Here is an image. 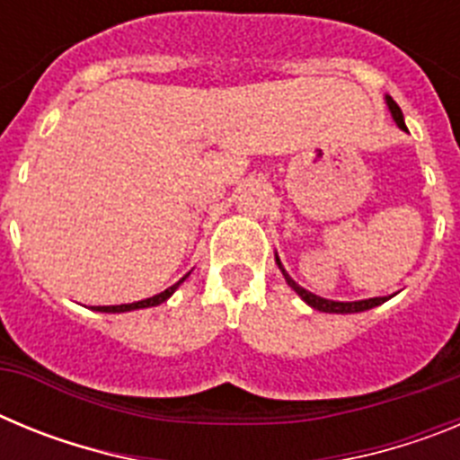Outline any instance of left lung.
<instances>
[{
  "label": "left lung",
  "mask_w": 460,
  "mask_h": 460,
  "mask_svg": "<svg viewBox=\"0 0 460 460\" xmlns=\"http://www.w3.org/2000/svg\"><path fill=\"white\" fill-rule=\"evenodd\" d=\"M387 105H389V110H392V115H394V119H396L398 128H403V131H408V128H405V121H403V112H401V108H398L396 101H394L392 96H387ZM276 265L280 267V260L279 258H276ZM280 271H283V276H286L288 286H290L292 290L296 292V295L302 296V299L308 304V306L315 308V311H324V313H359V311H368V308H373V306H380L382 302H387L385 296H373V299H361V302H332V299H323V296H318V295H313V292L304 290L302 286H296L295 280H292L290 276L286 274V270H283V267H280Z\"/></svg>",
  "instance_id": "obj_1"
}]
</instances>
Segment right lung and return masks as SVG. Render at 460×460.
<instances>
[{"label":"right lung","mask_w":460,"mask_h":460,"mask_svg":"<svg viewBox=\"0 0 460 460\" xmlns=\"http://www.w3.org/2000/svg\"><path fill=\"white\" fill-rule=\"evenodd\" d=\"M184 280V279H181ZM180 280V283H181ZM180 283H174V286H170L168 290H164L161 295H154L149 296V299H142V302H133V304H119V306H93V311H103V313H124V311H136V308H147V306H158V304H164L165 299H168L170 295H172L174 290H177V286Z\"/></svg>","instance_id":"obj_1"}]
</instances>
